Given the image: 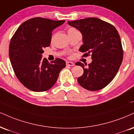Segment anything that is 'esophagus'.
<instances>
[{"label": "esophagus", "mask_w": 134, "mask_h": 134, "mask_svg": "<svg viewBox=\"0 0 134 134\" xmlns=\"http://www.w3.org/2000/svg\"><path fill=\"white\" fill-rule=\"evenodd\" d=\"M66 64H67V65H69V66H74V63L72 62H69V61L66 62Z\"/></svg>", "instance_id": "1"}]
</instances>
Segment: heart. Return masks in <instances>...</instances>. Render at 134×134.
<instances>
[{"mask_svg":"<svg viewBox=\"0 0 134 134\" xmlns=\"http://www.w3.org/2000/svg\"><path fill=\"white\" fill-rule=\"evenodd\" d=\"M75 31H77V30L75 29V28H74V27H70V28H69L68 29H67V33L68 34L72 33V32H75Z\"/></svg>","mask_w":134,"mask_h":134,"instance_id":"heart-1","label":"heart"}]
</instances>
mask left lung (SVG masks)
<instances>
[{"mask_svg": "<svg viewBox=\"0 0 134 134\" xmlns=\"http://www.w3.org/2000/svg\"><path fill=\"white\" fill-rule=\"evenodd\" d=\"M68 24L82 34L83 44L79 49L85 53L82 57L91 54L92 59L87 67L80 62L75 63L83 69V75L77 81L88 91L102 89L114 79L123 60L124 51L118 31L112 24L95 17Z\"/></svg>", "mask_w": 134, "mask_h": 134, "instance_id": "1", "label": "left lung"}]
</instances>
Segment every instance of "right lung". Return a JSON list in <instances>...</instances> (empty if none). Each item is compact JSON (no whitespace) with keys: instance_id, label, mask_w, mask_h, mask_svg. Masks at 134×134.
<instances>
[{"instance_id":"add662e5","label":"right lung","mask_w":134,"mask_h":134,"mask_svg":"<svg viewBox=\"0 0 134 134\" xmlns=\"http://www.w3.org/2000/svg\"><path fill=\"white\" fill-rule=\"evenodd\" d=\"M65 20L35 17L25 21L12 36L9 45V57L19 81L34 92H44L55 83L66 63L56 58L51 63L42 59L43 48L49 47L52 32Z\"/></svg>"}]
</instances>
